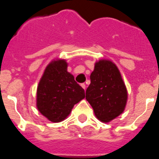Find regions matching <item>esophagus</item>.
Wrapping results in <instances>:
<instances>
[{
    "mask_svg": "<svg viewBox=\"0 0 159 159\" xmlns=\"http://www.w3.org/2000/svg\"><path fill=\"white\" fill-rule=\"evenodd\" d=\"M81 86L82 88H83L84 89H85V88H86V85H85V83H82V84H81Z\"/></svg>",
    "mask_w": 159,
    "mask_h": 159,
    "instance_id": "obj_1",
    "label": "esophagus"
}]
</instances>
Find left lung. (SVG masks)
I'll list each match as a JSON object with an SVG mask.
<instances>
[{
  "instance_id": "1",
  "label": "left lung",
  "mask_w": 159,
  "mask_h": 159,
  "mask_svg": "<svg viewBox=\"0 0 159 159\" xmlns=\"http://www.w3.org/2000/svg\"><path fill=\"white\" fill-rule=\"evenodd\" d=\"M85 98L93 107L97 118L102 122L112 121L123 112L127 90L114 63L109 60L95 63Z\"/></svg>"
}]
</instances>
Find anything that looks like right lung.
<instances>
[{
    "label": "right lung",
    "instance_id": "1",
    "mask_svg": "<svg viewBox=\"0 0 159 159\" xmlns=\"http://www.w3.org/2000/svg\"><path fill=\"white\" fill-rule=\"evenodd\" d=\"M85 98V90L67 71L65 60H54L45 68L37 90V107L53 122L67 118L75 104Z\"/></svg>",
    "mask_w": 159,
    "mask_h": 159
}]
</instances>
